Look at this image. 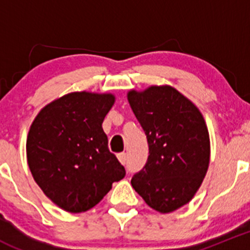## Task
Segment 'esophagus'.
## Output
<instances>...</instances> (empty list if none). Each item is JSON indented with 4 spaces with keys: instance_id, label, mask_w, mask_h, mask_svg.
Listing matches in <instances>:
<instances>
[{
    "instance_id": "obj_1",
    "label": "esophagus",
    "mask_w": 250,
    "mask_h": 250,
    "mask_svg": "<svg viewBox=\"0 0 250 250\" xmlns=\"http://www.w3.org/2000/svg\"><path fill=\"white\" fill-rule=\"evenodd\" d=\"M118 160H120V162L122 163V165H125V162H127V153L125 152H121L117 155Z\"/></svg>"
}]
</instances>
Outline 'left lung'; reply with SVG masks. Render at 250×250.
I'll return each instance as SVG.
<instances>
[{"mask_svg":"<svg viewBox=\"0 0 250 250\" xmlns=\"http://www.w3.org/2000/svg\"><path fill=\"white\" fill-rule=\"evenodd\" d=\"M130 107L144 129L148 157L132 186L151 208L170 213L188 203L202 184L210 145L203 116L168 85L128 93Z\"/></svg>","mask_w":250,"mask_h":250,"instance_id":"left-lung-1","label":"left lung"}]
</instances>
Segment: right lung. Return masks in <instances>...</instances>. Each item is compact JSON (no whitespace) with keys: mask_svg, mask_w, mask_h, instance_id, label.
<instances>
[{"mask_svg":"<svg viewBox=\"0 0 250 250\" xmlns=\"http://www.w3.org/2000/svg\"><path fill=\"white\" fill-rule=\"evenodd\" d=\"M111 94L70 93L41 110L26 141L27 163L37 185L70 213L97 206L125 169L107 146L103 121Z\"/></svg>","mask_w":250,"mask_h":250,"instance_id":"add662e5","label":"right lung"}]
</instances>
